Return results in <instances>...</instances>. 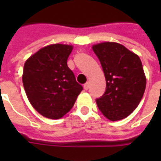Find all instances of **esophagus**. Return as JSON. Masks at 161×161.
<instances>
[{"label": "esophagus", "mask_w": 161, "mask_h": 161, "mask_svg": "<svg viewBox=\"0 0 161 161\" xmlns=\"http://www.w3.org/2000/svg\"><path fill=\"white\" fill-rule=\"evenodd\" d=\"M89 88H90V84H89V83H86V84H84V89L85 91L89 90Z\"/></svg>", "instance_id": "esophagus-1"}]
</instances>
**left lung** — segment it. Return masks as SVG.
I'll return each instance as SVG.
<instances>
[{"label": "left lung", "mask_w": 161, "mask_h": 161, "mask_svg": "<svg viewBox=\"0 0 161 161\" xmlns=\"http://www.w3.org/2000/svg\"><path fill=\"white\" fill-rule=\"evenodd\" d=\"M92 50L106 80L105 93L97 99L98 108L109 121L126 118L137 108L145 91L147 79L142 61L119 43H98Z\"/></svg>", "instance_id": "obj_1"}]
</instances>
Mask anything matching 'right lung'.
I'll use <instances>...</instances> for the list:
<instances>
[{"label":"right lung","mask_w":161,"mask_h":161,"mask_svg":"<svg viewBox=\"0 0 161 161\" xmlns=\"http://www.w3.org/2000/svg\"><path fill=\"white\" fill-rule=\"evenodd\" d=\"M72 49L71 45L53 44L25 62L22 82L26 97L35 110L46 118H62L83 91L67 65Z\"/></svg>","instance_id":"add662e5"}]
</instances>
